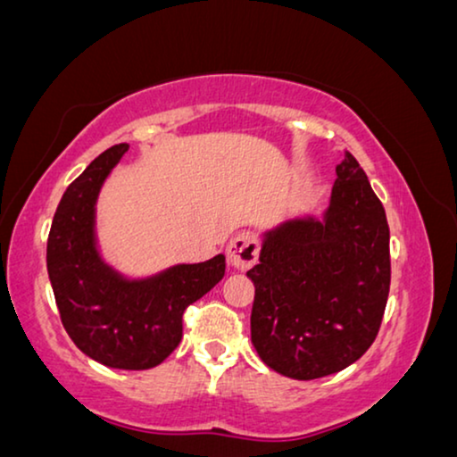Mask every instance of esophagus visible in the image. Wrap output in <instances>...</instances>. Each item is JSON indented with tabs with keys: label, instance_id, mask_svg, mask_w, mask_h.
Segmentation results:
<instances>
[{
	"label": "esophagus",
	"instance_id": "34e87169",
	"mask_svg": "<svg viewBox=\"0 0 457 457\" xmlns=\"http://www.w3.org/2000/svg\"><path fill=\"white\" fill-rule=\"evenodd\" d=\"M258 261V242L256 237L242 231L228 246V262L237 270H246Z\"/></svg>",
	"mask_w": 457,
	"mask_h": 457
}]
</instances>
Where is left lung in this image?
Instances as JSON below:
<instances>
[{
  "label": "left lung",
  "mask_w": 457,
  "mask_h": 457,
  "mask_svg": "<svg viewBox=\"0 0 457 457\" xmlns=\"http://www.w3.org/2000/svg\"><path fill=\"white\" fill-rule=\"evenodd\" d=\"M254 283L252 345L291 379L343 371L378 337L390 294L386 211L349 152L337 166L328 209L262 231Z\"/></svg>",
  "instance_id": "left-lung-1"
}]
</instances>
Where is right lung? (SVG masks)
<instances>
[{
  "mask_svg": "<svg viewBox=\"0 0 457 457\" xmlns=\"http://www.w3.org/2000/svg\"><path fill=\"white\" fill-rule=\"evenodd\" d=\"M119 143L100 154L61 196L46 242V270L61 322L78 349L112 370H152L182 338V314L226 275V256L127 277L104 261L96 203L127 154Z\"/></svg>",
  "mask_w": 457,
  "mask_h": 457,
  "instance_id": "right-lung-1",
  "label": "right lung"
}]
</instances>
